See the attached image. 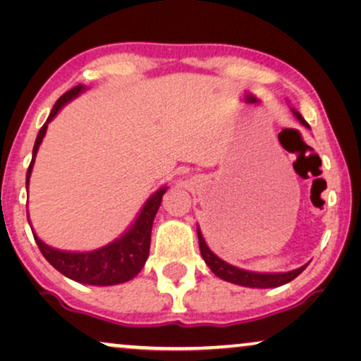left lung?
I'll return each instance as SVG.
<instances>
[{
	"mask_svg": "<svg viewBox=\"0 0 361 361\" xmlns=\"http://www.w3.org/2000/svg\"><path fill=\"white\" fill-rule=\"evenodd\" d=\"M293 110V115L298 118L299 123L305 128H309V123L304 120L302 115L295 110V108H290ZM197 236H199V246H200V255L204 261L209 266L212 273L215 276H219L220 279L228 281V283L238 284V286H245V288H258V289H268V288H279V286L288 284L289 281H293L294 278L302 273V271L307 268V264L300 266L298 269L288 271V273H256V271H246L241 268H236V266L226 263L221 258H219L214 251H212L209 246H207L204 235L199 226H197Z\"/></svg>",
	"mask_w": 361,
	"mask_h": 361,
	"instance_id": "obj_1",
	"label": "left lung"
}]
</instances>
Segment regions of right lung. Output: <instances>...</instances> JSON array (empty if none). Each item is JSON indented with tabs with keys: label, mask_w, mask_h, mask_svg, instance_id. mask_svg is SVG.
Wrapping results in <instances>:
<instances>
[{
	"label": "right lung",
	"mask_w": 361,
	"mask_h": 361,
	"mask_svg": "<svg viewBox=\"0 0 361 361\" xmlns=\"http://www.w3.org/2000/svg\"><path fill=\"white\" fill-rule=\"evenodd\" d=\"M85 90V85H77L73 87L72 90L63 93V95L56 102L51 115H49L47 121L44 123V126L39 130L36 142H34L32 161L31 164H29L26 174V187L29 185V179H31V172L34 167V161H36L39 146H41L44 136H46L47 125L57 116V113L61 111L68 102H72L73 98H77ZM166 185L161 187L159 190H156L154 194L146 200V204L142 205V209L140 210V214H137L136 220L133 221L130 228H128L120 238L113 240L111 243L102 246V248L92 251L57 250L44 243V241L32 231L34 240H36L44 258H46L59 273H62L68 279L90 286H115L126 283V281L133 279L137 273H140L142 266L146 263L147 256H149L152 221H154V216L157 214V210H159L162 195L166 194Z\"/></svg>",
	"instance_id": "obj_1"
}]
</instances>
